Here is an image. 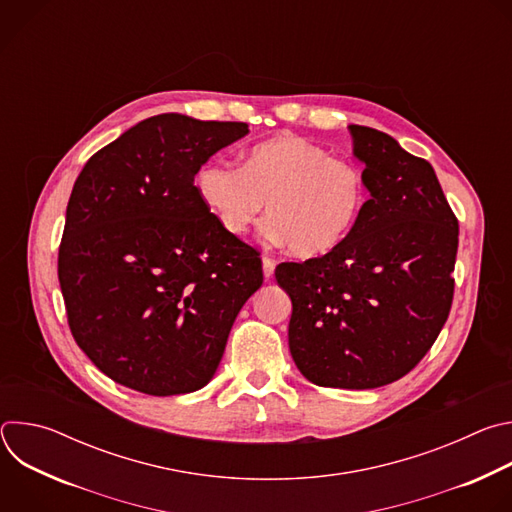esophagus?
Here are the masks:
<instances>
[{
  "label": "esophagus",
  "mask_w": 512,
  "mask_h": 512,
  "mask_svg": "<svg viewBox=\"0 0 512 512\" xmlns=\"http://www.w3.org/2000/svg\"><path fill=\"white\" fill-rule=\"evenodd\" d=\"M273 269H275V261L271 257H263V275L267 281L273 277Z\"/></svg>",
  "instance_id": "34e87169"
}]
</instances>
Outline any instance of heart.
Here are the masks:
<instances>
[{
    "instance_id": "obj_1",
    "label": "heart",
    "mask_w": 512,
    "mask_h": 512,
    "mask_svg": "<svg viewBox=\"0 0 512 512\" xmlns=\"http://www.w3.org/2000/svg\"><path fill=\"white\" fill-rule=\"evenodd\" d=\"M194 186L231 237H245L267 204V235L306 259L342 247L369 204L367 176L358 164L332 158L298 135L255 143L241 168L210 160L198 168Z\"/></svg>"
}]
</instances>
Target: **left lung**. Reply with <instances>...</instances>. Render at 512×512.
Segmentation results:
<instances>
[{"label": "left lung", "instance_id": "obj_1", "mask_svg": "<svg viewBox=\"0 0 512 512\" xmlns=\"http://www.w3.org/2000/svg\"><path fill=\"white\" fill-rule=\"evenodd\" d=\"M369 204L350 239L279 263L291 298L289 350L318 387L375 389L405 377L440 336L454 300L458 218L429 162L387 133L350 125Z\"/></svg>", "mask_w": 512, "mask_h": 512}]
</instances>
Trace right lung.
<instances>
[{
    "label": "right lung",
    "mask_w": 512,
    "mask_h": 512,
    "mask_svg": "<svg viewBox=\"0 0 512 512\" xmlns=\"http://www.w3.org/2000/svg\"><path fill=\"white\" fill-rule=\"evenodd\" d=\"M247 131L241 121L156 115L79 174L58 281L72 336L115 383L168 397L198 391L216 373L263 269L257 249L214 221L194 176Z\"/></svg>",
    "instance_id": "obj_1"
}]
</instances>
